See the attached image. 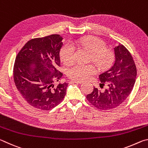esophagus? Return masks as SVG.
<instances>
[{
  "instance_id": "34e87169",
  "label": "esophagus",
  "mask_w": 148,
  "mask_h": 148,
  "mask_svg": "<svg viewBox=\"0 0 148 148\" xmlns=\"http://www.w3.org/2000/svg\"><path fill=\"white\" fill-rule=\"evenodd\" d=\"M71 82H73V83H76V84H82V83H83V81H79V80H76V79H72Z\"/></svg>"
}]
</instances>
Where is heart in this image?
Returning <instances> with one entry per match:
<instances>
[{"mask_svg": "<svg viewBox=\"0 0 148 148\" xmlns=\"http://www.w3.org/2000/svg\"><path fill=\"white\" fill-rule=\"evenodd\" d=\"M74 45H78L91 52V58L97 64L100 70H105L111 66L114 61L113 52L106 48V44L101 38L89 36L79 38L65 43L60 51V57L65 64H71L75 60V48ZM97 72V67L93 63L84 64L77 62L68 71V76L72 79L79 80L87 79Z\"/></svg>", "mask_w": 148, "mask_h": 148, "instance_id": "obj_1", "label": "heart"}]
</instances>
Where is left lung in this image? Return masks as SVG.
I'll return each mask as SVG.
<instances>
[{"instance_id":"8db88e82","label":"left lung","mask_w":148,"mask_h":148,"mask_svg":"<svg viewBox=\"0 0 148 148\" xmlns=\"http://www.w3.org/2000/svg\"><path fill=\"white\" fill-rule=\"evenodd\" d=\"M114 64L99 75L101 88L106 84L108 89L102 91L94 87L92 92L86 96L89 103L99 110H108L119 106L131 94L136 81V64L129 50L119 44L114 47Z\"/></svg>"}]
</instances>
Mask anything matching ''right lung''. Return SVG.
Listing matches in <instances>:
<instances>
[{"label": "right lung", "mask_w": 148, "mask_h": 148, "mask_svg": "<svg viewBox=\"0 0 148 148\" xmlns=\"http://www.w3.org/2000/svg\"><path fill=\"white\" fill-rule=\"evenodd\" d=\"M62 40L59 34L31 39L16 56L15 85L25 101L36 108H53L66 95L69 84L59 83L63 74L58 71Z\"/></svg>", "instance_id": "1"}]
</instances>
